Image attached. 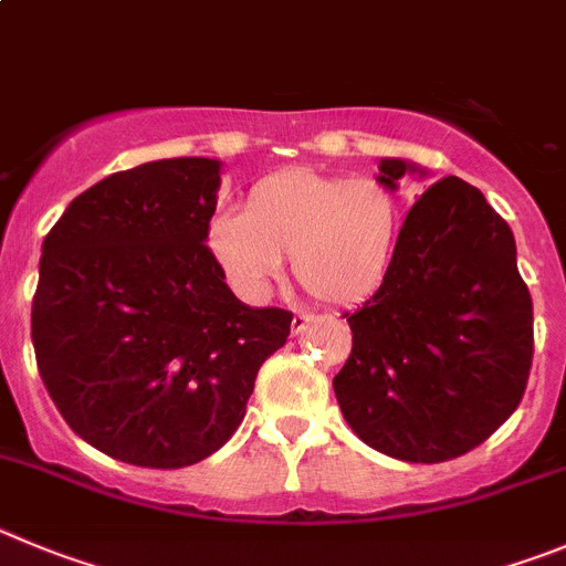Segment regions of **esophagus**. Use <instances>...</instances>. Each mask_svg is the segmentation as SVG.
Masks as SVG:
<instances>
[{
  "instance_id": "1",
  "label": "esophagus",
  "mask_w": 566,
  "mask_h": 566,
  "mask_svg": "<svg viewBox=\"0 0 566 566\" xmlns=\"http://www.w3.org/2000/svg\"><path fill=\"white\" fill-rule=\"evenodd\" d=\"M311 323H314V314H294L292 331H294V334H303V331L308 328Z\"/></svg>"
}]
</instances>
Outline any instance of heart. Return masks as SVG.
I'll return each instance as SVG.
<instances>
[{
  "label": "heart",
  "mask_w": 566,
  "mask_h": 566,
  "mask_svg": "<svg viewBox=\"0 0 566 566\" xmlns=\"http://www.w3.org/2000/svg\"><path fill=\"white\" fill-rule=\"evenodd\" d=\"M401 232V196L376 176L289 168L255 181L241 216L212 219L207 249L243 294L266 292L289 252L311 297L359 303L390 274Z\"/></svg>",
  "instance_id": "obj_1"
}]
</instances>
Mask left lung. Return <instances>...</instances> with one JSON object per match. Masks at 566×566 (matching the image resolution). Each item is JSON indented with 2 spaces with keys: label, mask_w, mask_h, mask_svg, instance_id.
Instances as JSON below:
<instances>
[{
  "label": "left lung",
  "mask_w": 566,
  "mask_h": 566,
  "mask_svg": "<svg viewBox=\"0 0 566 566\" xmlns=\"http://www.w3.org/2000/svg\"><path fill=\"white\" fill-rule=\"evenodd\" d=\"M396 188L412 165L381 159ZM354 347L334 376L345 421L370 449L443 463L489 440L525 396L533 303L511 227L443 176L409 207L390 274L345 314Z\"/></svg>",
  "instance_id": "obj_1"
}]
</instances>
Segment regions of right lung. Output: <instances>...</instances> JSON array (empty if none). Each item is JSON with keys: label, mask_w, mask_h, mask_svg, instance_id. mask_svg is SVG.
<instances>
[{"label": "right lung", "mask_w": 566, "mask_h": 566, "mask_svg": "<svg viewBox=\"0 0 566 566\" xmlns=\"http://www.w3.org/2000/svg\"><path fill=\"white\" fill-rule=\"evenodd\" d=\"M221 163L179 157L106 176L41 247L33 347L72 432L143 469L210 458L247 415L292 311L249 308L207 249Z\"/></svg>", "instance_id": "add662e5"}]
</instances>
